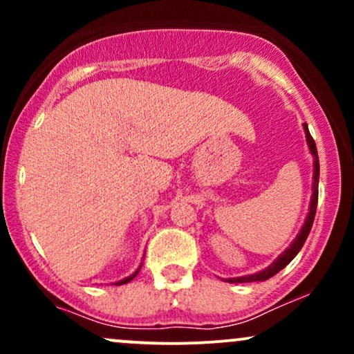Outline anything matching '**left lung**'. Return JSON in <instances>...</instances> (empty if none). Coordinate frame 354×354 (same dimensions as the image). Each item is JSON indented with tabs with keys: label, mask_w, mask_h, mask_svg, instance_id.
I'll return each instance as SVG.
<instances>
[{
	"label": "left lung",
	"mask_w": 354,
	"mask_h": 354,
	"mask_svg": "<svg viewBox=\"0 0 354 354\" xmlns=\"http://www.w3.org/2000/svg\"><path fill=\"white\" fill-rule=\"evenodd\" d=\"M303 129L304 135H306V143L308 148H310V153L313 154V194H311V201H310V211H308L306 219H304V225L299 230V233L296 234V238L293 239L290 246L283 251L278 258L271 263L270 266L265 268V270L258 271L254 274H246V276H238V278H230L226 279L228 283H253V281H266L270 279L271 276H274L276 273L283 270L284 266H288L291 263V259L295 258L296 254L299 253L304 241H306L308 234H310L313 221H315V214H316V205H318V183H319V160H318V151H316V145L315 140H313L310 135V129H308V124L303 123Z\"/></svg>",
	"instance_id": "obj_1"
}]
</instances>
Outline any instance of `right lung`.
<instances>
[{
	"label": "right lung",
	"instance_id": "1",
	"mask_svg": "<svg viewBox=\"0 0 354 354\" xmlns=\"http://www.w3.org/2000/svg\"><path fill=\"white\" fill-rule=\"evenodd\" d=\"M141 266H143V263H141V265H140V266H138V270L135 271V273H133V274H129V276H126V278H124V279H120V281H116V283H115V284H116V286H120V284H126V283H129V281H131V279H133V278H135V276H136L138 273H140Z\"/></svg>",
	"mask_w": 354,
	"mask_h": 354
}]
</instances>
